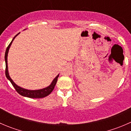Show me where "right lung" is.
Wrapping results in <instances>:
<instances>
[{
    "instance_id": "obj_1",
    "label": "right lung",
    "mask_w": 131,
    "mask_h": 131,
    "mask_svg": "<svg viewBox=\"0 0 131 131\" xmlns=\"http://www.w3.org/2000/svg\"><path fill=\"white\" fill-rule=\"evenodd\" d=\"M19 34H17L13 39L12 40L10 43H9V45L7 46V49H6V53H5V61H6V76L8 80H10V83L12 84V85H13V87L14 88V89H16V91L18 92L20 95L23 96H25V97H30V98H42V97H44L46 96H48L49 94L51 93L53 89H54V87L56 85V82H57L58 78L59 77V75H58L54 79L52 80V83H51V85L47 87V88H44V89H39V90H34V91H31V90H27V89H23V88H20V87L18 86L13 81L10 77H9V73H8V68H7V54H8V51L9 49V47H10V45H11L12 42L14 40V39H15L16 37Z\"/></svg>"
}]
</instances>
